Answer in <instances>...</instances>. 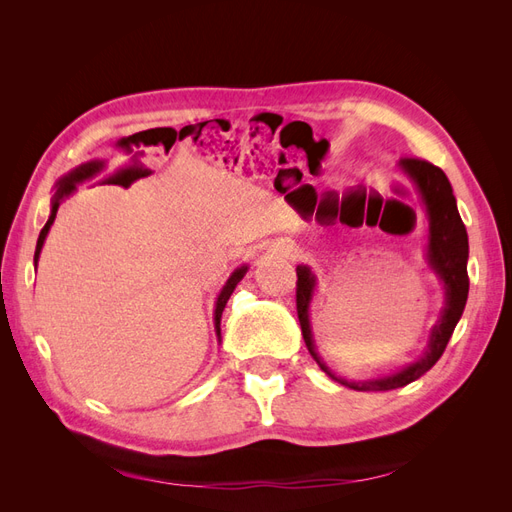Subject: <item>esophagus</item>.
Listing matches in <instances>:
<instances>
[{"label": "esophagus", "mask_w": 512, "mask_h": 512, "mask_svg": "<svg viewBox=\"0 0 512 512\" xmlns=\"http://www.w3.org/2000/svg\"><path fill=\"white\" fill-rule=\"evenodd\" d=\"M273 252L284 256V258H294V250H290V247H277V250H273Z\"/></svg>", "instance_id": "obj_1"}]
</instances>
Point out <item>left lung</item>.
Wrapping results in <instances>:
<instances>
[{"label": "left lung", "mask_w": 512, "mask_h": 512, "mask_svg": "<svg viewBox=\"0 0 512 512\" xmlns=\"http://www.w3.org/2000/svg\"><path fill=\"white\" fill-rule=\"evenodd\" d=\"M399 173H404L414 183L418 196H421L429 224L425 258L444 288V307L440 318L429 331L425 352L414 363L393 371L389 376L369 380H346L335 376L316 352L312 322H309V307H312L316 292V275L307 265L297 267V314L305 346L324 374L354 391H391L421 378L425 371L438 363L468 301V232L457 211L451 181L442 173V168L416 158L399 160Z\"/></svg>", "instance_id": "1"}]
</instances>
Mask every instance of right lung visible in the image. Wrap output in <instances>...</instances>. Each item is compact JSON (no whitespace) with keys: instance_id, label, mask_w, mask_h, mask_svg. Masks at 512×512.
<instances>
[{"instance_id":"right-lung-1","label":"right lung","mask_w":512,"mask_h":512,"mask_svg":"<svg viewBox=\"0 0 512 512\" xmlns=\"http://www.w3.org/2000/svg\"><path fill=\"white\" fill-rule=\"evenodd\" d=\"M104 168H106V162H104V160H89V162H85V164H81V166L72 168L68 175H64V177H61V179L55 183V194H53V200H51V215H49V220H46L44 228L40 230V237H38V243H36V254H34V267H38V258H40V252H42L44 239H46V235H49V230H51V226H53V222H55V215H57L59 205L64 203V200H66L68 196H72V194L76 192V185L87 181V179H94L96 175L102 173ZM247 269H250V267L243 265V267H237L235 271H232L230 277L226 280V284L222 286V290H220V294H218V299H215L213 324H215V335H218V342H222V333H220L222 312H224V307H226V303H228V299H230L232 290H235L237 284L243 280V275L247 273Z\"/></svg>"}]
</instances>
